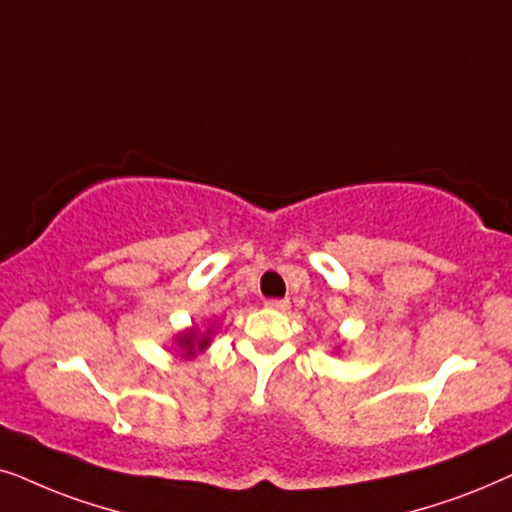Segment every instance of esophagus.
<instances>
[{
	"mask_svg": "<svg viewBox=\"0 0 512 512\" xmlns=\"http://www.w3.org/2000/svg\"><path fill=\"white\" fill-rule=\"evenodd\" d=\"M269 306V309H276V311H288L290 309V302L288 299H267V302H264Z\"/></svg>",
	"mask_w": 512,
	"mask_h": 512,
	"instance_id": "esophagus-1",
	"label": "esophagus"
}]
</instances>
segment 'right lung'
Here are the masks:
<instances>
[{"label": "right lung", "mask_w": 512, "mask_h": 512, "mask_svg": "<svg viewBox=\"0 0 512 512\" xmlns=\"http://www.w3.org/2000/svg\"><path fill=\"white\" fill-rule=\"evenodd\" d=\"M208 339H210V335H203V337H199V335H196V330H192V332H187V335L177 337V342H180L182 349H185V356H194L196 351H203V349H206V346H208Z\"/></svg>", "instance_id": "right-lung-1"}]
</instances>
